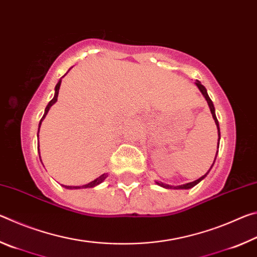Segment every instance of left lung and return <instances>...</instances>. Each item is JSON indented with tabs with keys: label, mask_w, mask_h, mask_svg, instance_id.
I'll return each instance as SVG.
<instances>
[{
	"label": "left lung",
	"mask_w": 257,
	"mask_h": 257,
	"mask_svg": "<svg viewBox=\"0 0 257 257\" xmlns=\"http://www.w3.org/2000/svg\"><path fill=\"white\" fill-rule=\"evenodd\" d=\"M195 85H196V86L198 87L199 92L202 93V95L204 96V98L206 99V102H207V104H208V107H210V111H211V113H212V116H213V119H214V122H215V124H216L217 136H219V139H217V141H219V143H220V125H219V121H217V119H216V115H215V108H214V105H213V102L211 101L210 96H208L206 88H205V87H204V86L201 84V81H199V80H196V81H195ZM219 143H217V149H219ZM216 155H217V151H216V154H215V159H216ZM215 159H214V161H213V164H214V162H215ZM213 164L211 165L210 170H208V171L205 173V175L202 176L201 178H198L197 180H195V181H193V182H188V184L179 185V186H171V185H167V184H163V182H161V181H155V184H156V185H159V186H161V187H163V188H167V189H189V188H193L194 186H196V185L198 184V182H201V181L204 179V178H205V177L208 175V172L211 171V169H212V167H213Z\"/></svg>",
	"instance_id": "obj_1"
}]
</instances>
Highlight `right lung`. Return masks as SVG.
I'll use <instances>...</instances> for the list:
<instances>
[{
  "mask_svg": "<svg viewBox=\"0 0 257 257\" xmlns=\"http://www.w3.org/2000/svg\"><path fill=\"white\" fill-rule=\"evenodd\" d=\"M72 68V67H71ZM70 68V69H71ZM70 69H69V70H70ZM68 70V71H69ZM67 75V73H66ZM64 75V76H66ZM63 76V77H64ZM62 77V78H63ZM62 78H61V79L58 81V84H56V86H55V88H54V97L51 99V101L49 102V104H47V106L45 107V112H44V115L42 116V119H41V121H40V124H38V133H37V137H38V134H40V128H41V124H42V122H43V120L45 119V116H46V114H47V112L50 111V108H51V106L53 105V104L58 101V95H59V89H60V86H61V81H62ZM37 150H38V153H40V142H38V146H37ZM40 159H41V156H40ZM41 162H42V160H41ZM107 177V175L106 173H103L102 176H99L98 178H96V179L95 180H93V181H90V182H88V184H86V185H82V186H63L64 188H67V189H80V188H94V187H96V186H98L99 184H102V182L105 180V178Z\"/></svg>",
  "mask_w": 257,
  "mask_h": 257,
  "instance_id": "obj_1",
  "label": "right lung"
}]
</instances>
